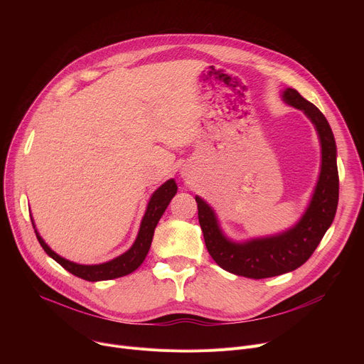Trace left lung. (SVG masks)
Segmentation results:
<instances>
[{"mask_svg": "<svg viewBox=\"0 0 364 364\" xmlns=\"http://www.w3.org/2000/svg\"><path fill=\"white\" fill-rule=\"evenodd\" d=\"M283 100L307 114L318 132L321 144L320 177L310 206L299 223L291 230L277 236L233 243L220 230L213 209L196 196L199 224L209 255L228 273L250 279L273 277L301 267L313 255L324 233L328 232L338 208L336 144L328 119L294 88L283 92Z\"/></svg>", "mask_w": 364, "mask_h": 364, "instance_id": "left-lung-1", "label": "left lung"}]
</instances>
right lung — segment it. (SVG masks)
I'll list each match as a JSON object with an SVG mask.
<instances>
[{
    "instance_id": "obj_1",
    "label": "right lung",
    "mask_w": 364,
    "mask_h": 364,
    "mask_svg": "<svg viewBox=\"0 0 364 364\" xmlns=\"http://www.w3.org/2000/svg\"><path fill=\"white\" fill-rule=\"evenodd\" d=\"M176 193H177V184L174 180H168L166 183H164L156 190V192L151 195V198L149 200L146 214L143 217L140 232H139L136 242H134V245L125 254H122L121 257L114 258L109 262H105V264L81 265V264L68 261V259L57 255L54 251H51L47 246V243L43 240V237L35 230L36 239H38V242H40V245L43 246V250L46 251V254L48 257H51L54 261L59 262L65 270H68L69 273H72L76 277H81L88 282H99V280H110V279L122 277V276L132 273L134 270H137L141 265V262L144 261V258L150 250L153 233H155V227H156L158 221L161 220L162 214L165 213V209L169 205L171 199L174 198ZM32 225H33V220H32ZM33 228H35V225H33Z\"/></svg>"
}]
</instances>
